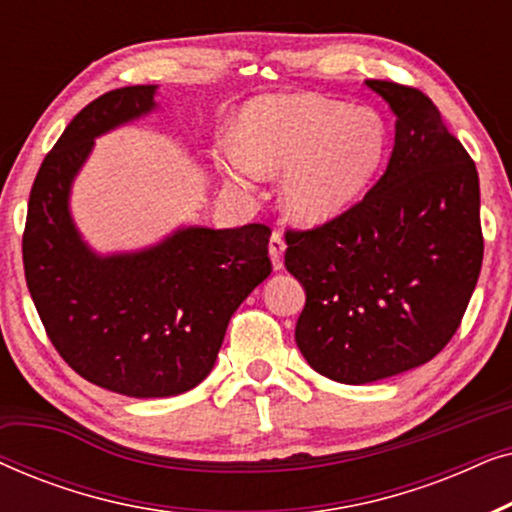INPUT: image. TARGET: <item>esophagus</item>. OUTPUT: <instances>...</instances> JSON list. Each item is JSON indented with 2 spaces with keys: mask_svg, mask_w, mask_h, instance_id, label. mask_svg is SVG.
Segmentation results:
<instances>
[{
  "mask_svg": "<svg viewBox=\"0 0 512 512\" xmlns=\"http://www.w3.org/2000/svg\"><path fill=\"white\" fill-rule=\"evenodd\" d=\"M268 251H270L272 268L282 270L284 268V251H286V242H284L282 233H272L270 242H268Z\"/></svg>",
  "mask_w": 512,
  "mask_h": 512,
  "instance_id": "34e87169",
  "label": "esophagus"
}]
</instances>
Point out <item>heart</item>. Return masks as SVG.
Wrapping results in <instances>:
<instances>
[{"label": "heart", "mask_w": 512, "mask_h": 512, "mask_svg": "<svg viewBox=\"0 0 512 512\" xmlns=\"http://www.w3.org/2000/svg\"><path fill=\"white\" fill-rule=\"evenodd\" d=\"M240 139L219 144L221 172L251 188L282 177V207L291 221L319 228L354 209L373 186L389 153L382 116L319 95H279L251 102L240 116Z\"/></svg>", "instance_id": "1"}]
</instances>
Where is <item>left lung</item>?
<instances>
[{
	"mask_svg": "<svg viewBox=\"0 0 512 512\" xmlns=\"http://www.w3.org/2000/svg\"><path fill=\"white\" fill-rule=\"evenodd\" d=\"M396 116L380 181L338 221L286 233L305 289L296 342L328 380L368 384L431 361L464 317L482 265L475 163L429 97L366 81Z\"/></svg>",
	"mask_w": 512,
	"mask_h": 512,
	"instance_id": "obj_1",
	"label": "left lung"
}]
</instances>
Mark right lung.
<instances>
[{
	"instance_id": "obj_1",
	"label": "right lung",
	"mask_w": 512,
	"mask_h": 512,
	"mask_svg": "<svg viewBox=\"0 0 512 512\" xmlns=\"http://www.w3.org/2000/svg\"><path fill=\"white\" fill-rule=\"evenodd\" d=\"M158 86L111 90L67 125L34 179L23 235L30 296L62 359L97 387L179 396L212 373L228 321L272 272L270 228L179 226L132 251L100 254L72 216L95 139L160 109Z\"/></svg>"
}]
</instances>
